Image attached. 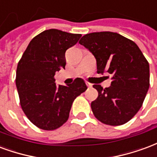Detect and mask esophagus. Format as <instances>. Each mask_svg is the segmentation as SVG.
I'll return each mask as SVG.
<instances>
[{
    "mask_svg": "<svg viewBox=\"0 0 157 157\" xmlns=\"http://www.w3.org/2000/svg\"><path fill=\"white\" fill-rule=\"evenodd\" d=\"M86 85H87V87H88V88H91V87H92V83H89V82H86Z\"/></svg>",
    "mask_w": 157,
    "mask_h": 157,
    "instance_id": "obj_1",
    "label": "esophagus"
}]
</instances>
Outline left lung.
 <instances>
[{
  "label": "left lung",
  "instance_id": "obj_1",
  "mask_svg": "<svg viewBox=\"0 0 157 157\" xmlns=\"http://www.w3.org/2000/svg\"><path fill=\"white\" fill-rule=\"evenodd\" d=\"M79 44L96 58L98 74L112 75L109 88L93 85L99 93L91 103L94 115L105 124H125L139 111L149 90V63L133 41L116 33L86 34Z\"/></svg>",
  "mask_w": 157,
  "mask_h": 157
}]
</instances>
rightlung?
<instances>
[{
  "mask_svg": "<svg viewBox=\"0 0 157 157\" xmlns=\"http://www.w3.org/2000/svg\"><path fill=\"white\" fill-rule=\"evenodd\" d=\"M81 34L49 29L33 37L17 64L16 85L20 104L28 120L42 130L58 129L67 121L72 104L87 90L80 78L57 85L54 75L65 68V52Z\"/></svg>",
  "mask_w": 157,
  "mask_h": 157,
  "instance_id": "right-lung-1",
  "label": "right lung"
}]
</instances>
